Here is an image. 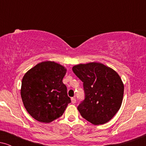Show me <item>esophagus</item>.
I'll use <instances>...</instances> for the list:
<instances>
[{
  "instance_id": "obj_1",
  "label": "esophagus",
  "mask_w": 146,
  "mask_h": 146,
  "mask_svg": "<svg viewBox=\"0 0 146 146\" xmlns=\"http://www.w3.org/2000/svg\"><path fill=\"white\" fill-rule=\"evenodd\" d=\"M71 102H72V103H73V104H75V102H76V99H75V97H74V98H71Z\"/></svg>"
}]
</instances>
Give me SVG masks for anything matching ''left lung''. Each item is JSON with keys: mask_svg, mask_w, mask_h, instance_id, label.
Instances as JSON below:
<instances>
[{"mask_svg": "<svg viewBox=\"0 0 146 146\" xmlns=\"http://www.w3.org/2000/svg\"><path fill=\"white\" fill-rule=\"evenodd\" d=\"M72 70L83 82L84 100L78 106L82 117L94 125L109 121L123 100L124 86L119 75L98 62L81 64Z\"/></svg>", "mask_w": 146, "mask_h": 146, "instance_id": "left-lung-1", "label": "left lung"}]
</instances>
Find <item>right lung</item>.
<instances>
[{"label": "right lung", "instance_id": "1", "mask_svg": "<svg viewBox=\"0 0 146 146\" xmlns=\"http://www.w3.org/2000/svg\"><path fill=\"white\" fill-rule=\"evenodd\" d=\"M66 70L54 62H42L25 73L21 98L28 113L37 121L49 123L63 115L71 99L62 82Z\"/></svg>", "mask_w": 146, "mask_h": 146}]
</instances>
